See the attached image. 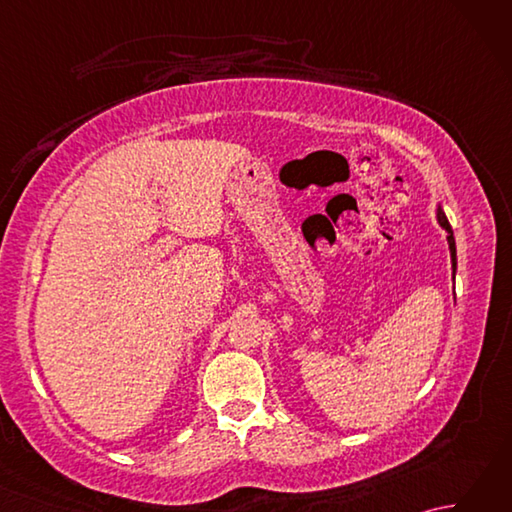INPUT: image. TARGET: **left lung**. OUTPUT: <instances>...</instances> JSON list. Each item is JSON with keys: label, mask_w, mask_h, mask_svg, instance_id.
I'll use <instances>...</instances> for the list:
<instances>
[{"label": "left lung", "mask_w": 512, "mask_h": 512, "mask_svg": "<svg viewBox=\"0 0 512 512\" xmlns=\"http://www.w3.org/2000/svg\"><path fill=\"white\" fill-rule=\"evenodd\" d=\"M436 220L444 228V231H447V242H449V253H451V275L455 279V270H458V250H455V237H453L447 215H444V211H442V204L436 206Z\"/></svg>", "instance_id": "left-lung-1"}]
</instances>
